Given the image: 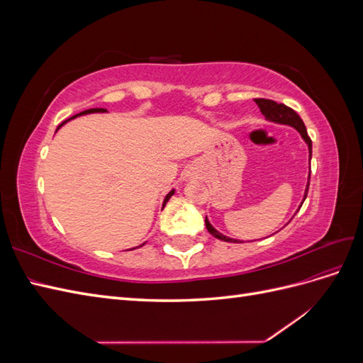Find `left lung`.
Returning a JSON list of instances; mask_svg holds the SVG:
<instances>
[{
    "label": "left lung",
    "mask_w": 363,
    "mask_h": 363,
    "mask_svg": "<svg viewBox=\"0 0 363 363\" xmlns=\"http://www.w3.org/2000/svg\"><path fill=\"white\" fill-rule=\"evenodd\" d=\"M256 104L259 106L262 115L265 116L268 121H271V123H277V124H286V125H291L294 127L298 133L301 135V138L304 139V142L307 144V147H309V162L312 159V140L309 138V135H307V130H306V125L303 123V119L296 115L295 111H292L291 107L284 106V104H279L276 101L272 100H265V98H256ZM309 183H311V174H309V182H307V186H306V191H304V199H303V203L306 200L307 196V191H309ZM301 207V206H300ZM206 227L208 230V233H211L212 236H215L216 239H221L224 240V242H235V244H239L242 242V240H238V239H232V238H227L224 236L223 233H219L216 228H213V225L208 223V219L206 216Z\"/></svg>",
    "instance_id": "obj_1"
}]
</instances>
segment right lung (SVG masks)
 <instances>
[{
  "label": "right lung",
  "mask_w": 363,
  "mask_h": 363,
  "mask_svg": "<svg viewBox=\"0 0 363 363\" xmlns=\"http://www.w3.org/2000/svg\"><path fill=\"white\" fill-rule=\"evenodd\" d=\"M98 112H100V113H103V112H106V108H89V111H84V112H80V113H77V115H74L72 118H69V119H67V121H63V123H62V124H60V125L57 127V130H59V128H60V127H62L63 124H67V123H68V121H71V119H74V118H77V116H82V115H87V113H98ZM174 192H175V191L172 189V191H171V192H169V194H168L167 196H164V201H163V206H164V204H167V201H168V200L171 199V196L174 195ZM142 245H144V244H142ZM142 245H140V247H142ZM131 250H135V248H131Z\"/></svg>",
  "instance_id": "right-lung-1"
}]
</instances>
